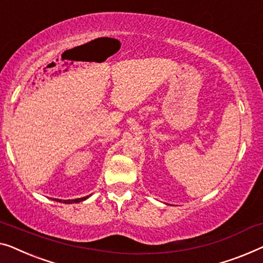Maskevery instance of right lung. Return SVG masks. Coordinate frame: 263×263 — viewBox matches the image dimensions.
<instances>
[{"instance_id": "obj_1", "label": "right lung", "mask_w": 263, "mask_h": 263, "mask_svg": "<svg viewBox=\"0 0 263 263\" xmlns=\"http://www.w3.org/2000/svg\"><path fill=\"white\" fill-rule=\"evenodd\" d=\"M86 198H89V196L86 197H83V198H77V199H68V200H62V199H55L57 201H59V203H66V204H72V203H79V201H83L85 200Z\"/></svg>"}]
</instances>
